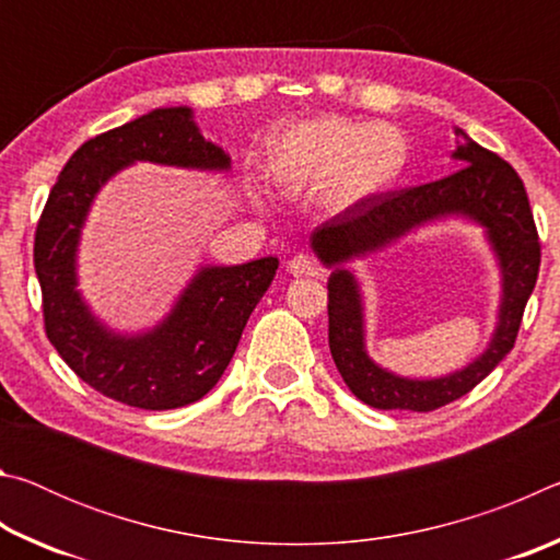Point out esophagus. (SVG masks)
<instances>
[{
	"label": "esophagus",
	"mask_w": 560,
	"mask_h": 560,
	"mask_svg": "<svg viewBox=\"0 0 560 560\" xmlns=\"http://www.w3.org/2000/svg\"><path fill=\"white\" fill-rule=\"evenodd\" d=\"M287 271L291 273V277L299 279V277H318L320 269L316 267L314 259L306 257V254H296V257H291Z\"/></svg>",
	"instance_id": "1"
}]
</instances>
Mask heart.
I'll return each instance as SVG.
<instances>
[{"instance_id":"obj_1","label":"heart","mask_w":560,"mask_h":560,"mask_svg":"<svg viewBox=\"0 0 560 560\" xmlns=\"http://www.w3.org/2000/svg\"><path fill=\"white\" fill-rule=\"evenodd\" d=\"M410 145L395 126L340 116L303 120L273 140L267 167L289 195L320 189L330 214L358 210L405 177Z\"/></svg>"}]
</instances>
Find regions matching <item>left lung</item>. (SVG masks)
I'll use <instances>...</instances> for the list:
<instances>
[{
  "label": "left lung",
  "mask_w": 560,
  "mask_h": 560,
  "mask_svg": "<svg viewBox=\"0 0 560 560\" xmlns=\"http://www.w3.org/2000/svg\"><path fill=\"white\" fill-rule=\"evenodd\" d=\"M457 173L410 189L385 192L320 224L311 249L330 269L328 346L340 377L358 400L377 410L430 412L459 400L479 385L514 348L526 301L536 287L541 244L524 183L506 160L454 128ZM464 219L482 226L498 261L502 293L498 326L488 348L460 369L440 378H405L375 364L364 348V304L352 261L413 233L422 225Z\"/></svg>",
  "instance_id": "1"
}]
</instances>
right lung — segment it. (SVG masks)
<instances>
[{"label":"right lung","mask_w":560,"mask_h":560,"mask_svg":"<svg viewBox=\"0 0 560 560\" xmlns=\"http://www.w3.org/2000/svg\"><path fill=\"white\" fill-rule=\"evenodd\" d=\"M136 163L230 173L232 160L202 136L189 106L155 108L91 138L51 189L34 240L44 326L66 365L93 390L140 410H175L220 383L242 330L277 277L279 259L205 264L163 320L118 330L79 291V246L89 212L110 177Z\"/></svg>","instance_id":"obj_1"}]
</instances>
